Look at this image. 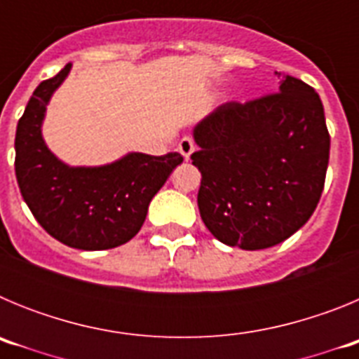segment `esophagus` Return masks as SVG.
I'll return each mask as SVG.
<instances>
[{"instance_id":"obj_1","label":"esophagus","mask_w":359,"mask_h":359,"mask_svg":"<svg viewBox=\"0 0 359 359\" xmlns=\"http://www.w3.org/2000/svg\"><path fill=\"white\" fill-rule=\"evenodd\" d=\"M177 151L182 152L183 158H185V160H189L190 154H192V152L196 151L194 140H192L190 136H185V138H182V142L177 144Z\"/></svg>"}]
</instances>
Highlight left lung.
<instances>
[{
  "label": "left lung",
  "mask_w": 359,
  "mask_h": 359,
  "mask_svg": "<svg viewBox=\"0 0 359 359\" xmlns=\"http://www.w3.org/2000/svg\"><path fill=\"white\" fill-rule=\"evenodd\" d=\"M194 140L199 214L217 241L264 250L313 215L331 138L322 100L309 84L286 75L277 93L223 104L196 126Z\"/></svg>",
  "instance_id": "left-lung-1"
}]
</instances>
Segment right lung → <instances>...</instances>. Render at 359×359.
Segmentation results:
<instances>
[{"label": "right lung", "instance_id": "right-lung-1", "mask_svg": "<svg viewBox=\"0 0 359 359\" xmlns=\"http://www.w3.org/2000/svg\"><path fill=\"white\" fill-rule=\"evenodd\" d=\"M69 69L66 65L41 82L19 118L15 177L25 203L53 239L77 250L116 248L140 231L149 203L183 156L131 152L102 167H68L57 160L44 144L41 123Z\"/></svg>", "mask_w": 359, "mask_h": 359}]
</instances>
